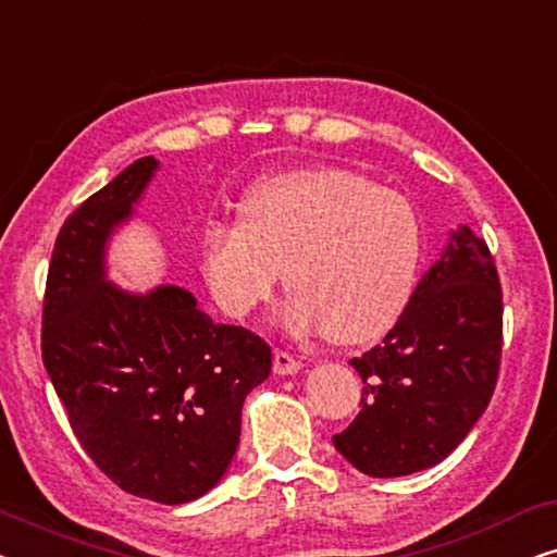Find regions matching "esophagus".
Segmentation results:
<instances>
[{
  "label": "esophagus",
  "mask_w": 557,
  "mask_h": 557,
  "mask_svg": "<svg viewBox=\"0 0 557 557\" xmlns=\"http://www.w3.org/2000/svg\"><path fill=\"white\" fill-rule=\"evenodd\" d=\"M299 370L301 362L294 355H288L286 349H276V355H273V372L276 375H296Z\"/></svg>",
  "instance_id": "1"
}]
</instances>
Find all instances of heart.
Returning a JSON list of instances; mask_svg holds the SVG:
<instances>
[{
    "label": "heart",
    "instance_id": "heart-1",
    "mask_svg": "<svg viewBox=\"0 0 557 557\" xmlns=\"http://www.w3.org/2000/svg\"><path fill=\"white\" fill-rule=\"evenodd\" d=\"M416 205L339 166L265 180L243 205V223L205 231L202 265L212 296L243 317L292 292V332L322 330L337 345H364L391 330L416 292L423 261Z\"/></svg>",
    "mask_w": 557,
    "mask_h": 557
}]
</instances>
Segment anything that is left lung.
Here are the masks:
<instances>
[{"label": "left lung", "instance_id": "left-lung-1", "mask_svg": "<svg viewBox=\"0 0 557 557\" xmlns=\"http://www.w3.org/2000/svg\"><path fill=\"white\" fill-rule=\"evenodd\" d=\"M502 311L490 246L459 227L383 342L349 360L362 377V410L332 436L334 448L368 476L444 461L492 400Z\"/></svg>", "mask_w": 557, "mask_h": 557}]
</instances>
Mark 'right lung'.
<instances>
[{"label": "right lung", "mask_w": 557, "mask_h": 557, "mask_svg": "<svg viewBox=\"0 0 557 557\" xmlns=\"http://www.w3.org/2000/svg\"><path fill=\"white\" fill-rule=\"evenodd\" d=\"M157 164L136 159L60 227L42 362L96 467L134 497L185 505L233 461L243 400L269 377L271 347L256 332L212 322L185 288L136 296L106 281V240Z\"/></svg>", "instance_id": "add662e5"}]
</instances>
